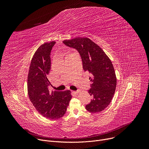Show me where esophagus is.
Listing matches in <instances>:
<instances>
[{
    "label": "esophagus",
    "mask_w": 149,
    "mask_h": 149,
    "mask_svg": "<svg viewBox=\"0 0 149 149\" xmlns=\"http://www.w3.org/2000/svg\"><path fill=\"white\" fill-rule=\"evenodd\" d=\"M74 92L75 93H79V92H80V91L79 90V91H74Z\"/></svg>",
    "instance_id": "esophagus-1"
}]
</instances>
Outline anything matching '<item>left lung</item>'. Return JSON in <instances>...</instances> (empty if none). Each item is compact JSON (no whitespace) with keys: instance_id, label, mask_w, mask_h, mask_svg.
Listing matches in <instances>:
<instances>
[{"instance_id":"1","label":"left lung","mask_w":149,"mask_h":149,"mask_svg":"<svg viewBox=\"0 0 149 149\" xmlns=\"http://www.w3.org/2000/svg\"><path fill=\"white\" fill-rule=\"evenodd\" d=\"M80 53L84 71L89 72L92 82L88 91L92 99L86 106L92 113L103 111L111 103L116 86V77L112 61L100 47L87 37H77L63 41Z\"/></svg>"}]
</instances>
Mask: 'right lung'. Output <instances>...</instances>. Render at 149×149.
Wrapping results in <instances>:
<instances>
[{
	"mask_svg": "<svg viewBox=\"0 0 149 149\" xmlns=\"http://www.w3.org/2000/svg\"><path fill=\"white\" fill-rule=\"evenodd\" d=\"M56 42L45 43L38 47L31 61L27 88L30 101L38 112L45 118L56 120L65 114L71 92L49 91L51 70L50 54Z\"/></svg>",
	"mask_w": 149,
	"mask_h": 149,
	"instance_id": "1",
	"label": "right lung"
}]
</instances>
